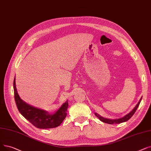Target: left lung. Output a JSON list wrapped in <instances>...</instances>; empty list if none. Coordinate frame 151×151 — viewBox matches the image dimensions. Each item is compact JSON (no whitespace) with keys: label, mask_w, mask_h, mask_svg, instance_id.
I'll return each mask as SVG.
<instances>
[{"label":"left lung","mask_w":151,"mask_h":151,"mask_svg":"<svg viewBox=\"0 0 151 151\" xmlns=\"http://www.w3.org/2000/svg\"><path fill=\"white\" fill-rule=\"evenodd\" d=\"M142 100V97L140 99V100L139 101L138 103H137L136 104V106L134 107V109L131 111V112L129 113H128V114H127L126 115H124L123 117L122 118H120V119H107V118H104L102 116H101L100 115H99L97 113H95V115L99 118V119L104 122V123H108V124H117V123H123V122H125L127 121H128L129 119H130V118H132V116L134 115V114L135 113L136 110H137V107H139V104H140V102Z\"/></svg>","instance_id":"1"}]
</instances>
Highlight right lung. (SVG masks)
<instances>
[{"mask_svg":"<svg viewBox=\"0 0 151 151\" xmlns=\"http://www.w3.org/2000/svg\"><path fill=\"white\" fill-rule=\"evenodd\" d=\"M14 90L15 103L19 113L37 128H56L60 126L66 118L68 106V101L63 103L56 112L52 114L46 110L35 107L24 102L17 93L15 78L14 81Z\"/></svg>","mask_w":151,"mask_h":151,"instance_id":"right-lung-1","label":"right lung"}]
</instances>
